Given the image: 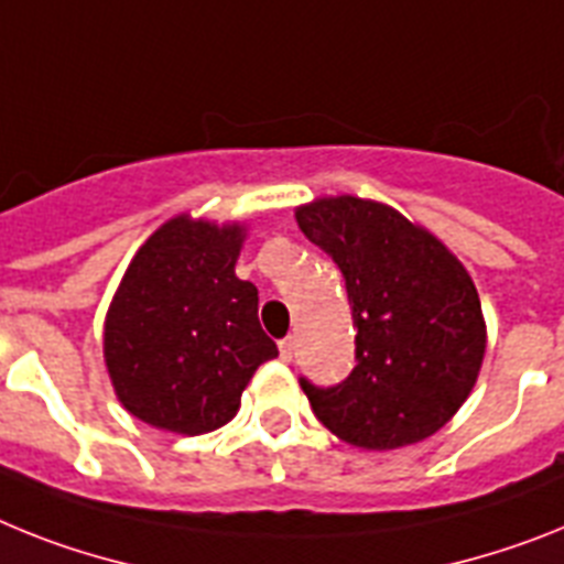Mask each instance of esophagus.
I'll return each mask as SVG.
<instances>
[{
  "label": "esophagus",
  "instance_id": "1",
  "mask_svg": "<svg viewBox=\"0 0 564 564\" xmlns=\"http://www.w3.org/2000/svg\"><path fill=\"white\" fill-rule=\"evenodd\" d=\"M278 349H281L283 361H292V355H295V338H292V335H286V338L278 344Z\"/></svg>",
  "mask_w": 564,
  "mask_h": 564
}]
</instances>
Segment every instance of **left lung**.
Returning a JSON list of instances; mask_svg holds the SVG:
<instances>
[{"mask_svg":"<svg viewBox=\"0 0 564 564\" xmlns=\"http://www.w3.org/2000/svg\"><path fill=\"white\" fill-rule=\"evenodd\" d=\"M297 226L344 274L355 367L340 384L301 376L315 419L367 451L433 435L470 395L485 355L479 292L430 231L361 197L315 200Z\"/></svg>","mask_w":564,"mask_h":564,"instance_id":"1","label":"left lung"}]
</instances>
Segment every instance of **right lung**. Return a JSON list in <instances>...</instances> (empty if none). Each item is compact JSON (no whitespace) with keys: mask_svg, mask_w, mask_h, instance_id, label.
<instances>
[{"mask_svg":"<svg viewBox=\"0 0 564 564\" xmlns=\"http://www.w3.org/2000/svg\"><path fill=\"white\" fill-rule=\"evenodd\" d=\"M238 226L177 217L145 240L106 318V364L122 406L151 427L209 433L278 355L260 329L258 290L235 274Z\"/></svg>","mask_w":564,"mask_h":564,"instance_id":"obj_1","label":"right lung"}]
</instances>
